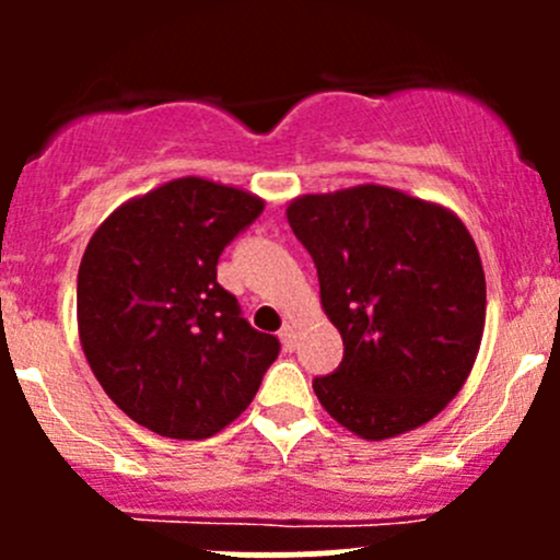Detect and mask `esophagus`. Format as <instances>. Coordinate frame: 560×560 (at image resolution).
I'll return each instance as SVG.
<instances>
[{"instance_id": "obj_1", "label": "esophagus", "mask_w": 560, "mask_h": 560, "mask_svg": "<svg viewBox=\"0 0 560 560\" xmlns=\"http://www.w3.org/2000/svg\"><path fill=\"white\" fill-rule=\"evenodd\" d=\"M279 338H281V343H284V349H290V352H292V349L298 347V325H295V322L287 319L284 327L279 330Z\"/></svg>"}]
</instances>
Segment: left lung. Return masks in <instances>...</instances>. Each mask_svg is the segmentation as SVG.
Instances as JSON below:
<instances>
[{
	"instance_id": "obj_1",
	"label": "left lung",
	"mask_w": 560,
	"mask_h": 560,
	"mask_svg": "<svg viewBox=\"0 0 560 560\" xmlns=\"http://www.w3.org/2000/svg\"><path fill=\"white\" fill-rule=\"evenodd\" d=\"M287 222L312 254L343 338L314 380L327 415L382 442L431 422L460 393L485 330V270L457 213L382 184L301 195Z\"/></svg>"
}]
</instances>
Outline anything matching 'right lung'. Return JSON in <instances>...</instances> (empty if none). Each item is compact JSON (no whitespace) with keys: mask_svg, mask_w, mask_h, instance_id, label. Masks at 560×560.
Wrapping results in <instances>:
<instances>
[{"mask_svg":"<svg viewBox=\"0 0 560 560\" xmlns=\"http://www.w3.org/2000/svg\"><path fill=\"white\" fill-rule=\"evenodd\" d=\"M265 200L186 175L121 202L78 268V336L107 398L167 439H208L238 420L279 358L217 281L224 246Z\"/></svg>","mask_w":560,"mask_h":560,"instance_id":"1","label":"right lung"}]
</instances>
